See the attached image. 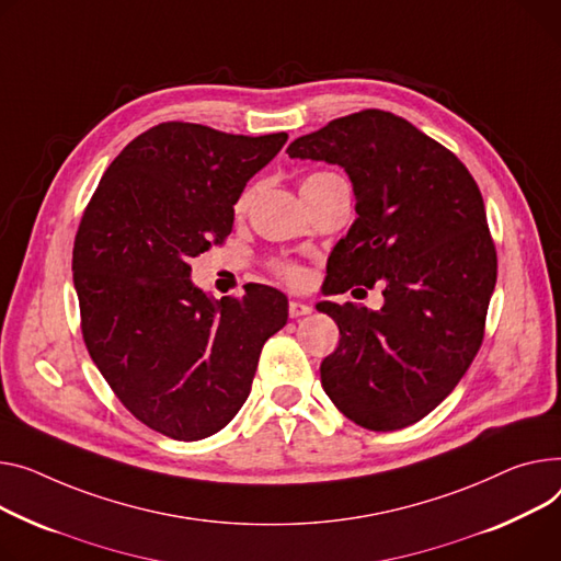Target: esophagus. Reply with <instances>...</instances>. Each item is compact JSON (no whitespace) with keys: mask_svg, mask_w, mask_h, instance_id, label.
Here are the masks:
<instances>
[{"mask_svg":"<svg viewBox=\"0 0 561 561\" xmlns=\"http://www.w3.org/2000/svg\"><path fill=\"white\" fill-rule=\"evenodd\" d=\"M309 313H311V307L307 302H300V300L288 302V316L290 318H302V316H309Z\"/></svg>","mask_w":561,"mask_h":561,"instance_id":"obj_1","label":"esophagus"}]
</instances>
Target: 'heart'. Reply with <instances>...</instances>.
I'll return each instance as SVG.
<instances>
[{
    "mask_svg": "<svg viewBox=\"0 0 561 561\" xmlns=\"http://www.w3.org/2000/svg\"><path fill=\"white\" fill-rule=\"evenodd\" d=\"M333 178H341V175H335V173H329V171H318V173H311L305 182H302V186L305 184H311V182H322V180H333ZM248 194L237 203V211H243L245 209V205H248ZM273 271H275V275L279 277V279H284L286 284H293V286H297V284H302L305 282V271L297 266V264H293V261H277V264H273Z\"/></svg>",
    "mask_w": 561,
    "mask_h": 561,
    "instance_id": "b5f03b06",
    "label": "heart"
}]
</instances>
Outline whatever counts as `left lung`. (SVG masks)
<instances>
[{
  "label": "left lung",
  "instance_id": "obj_1",
  "mask_svg": "<svg viewBox=\"0 0 561 561\" xmlns=\"http://www.w3.org/2000/svg\"><path fill=\"white\" fill-rule=\"evenodd\" d=\"M286 153L347 171L356 214L327 264V293L383 286L381 311L320 302L341 343L320 365L345 417L399 431L426 417L465 377L484 335L496 248L467 167L413 124L360 110L297 137Z\"/></svg>",
  "mask_w": 561,
  "mask_h": 561
}]
</instances>
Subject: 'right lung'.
I'll return each instance as SVG.
<instances>
[{
  "label": "right lung",
  "instance_id": "add662e5",
  "mask_svg": "<svg viewBox=\"0 0 561 561\" xmlns=\"http://www.w3.org/2000/svg\"><path fill=\"white\" fill-rule=\"evenodd\" d=\"M286 139L153 126L112 160L83 211L71 271L85 347L119 401L167 437L228 426L261 347L288 320L271 286L211 300L190 279V261L226 241L245 182Z\"/></svg>",
  "mask_w": 561,
  "mask_h": 561
}]
</instances>
